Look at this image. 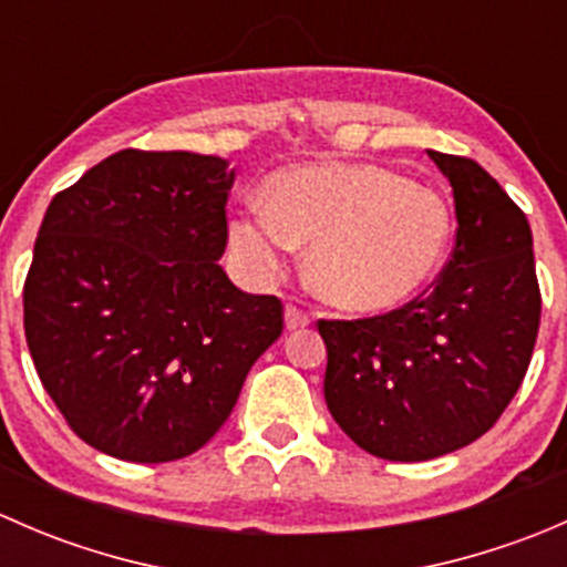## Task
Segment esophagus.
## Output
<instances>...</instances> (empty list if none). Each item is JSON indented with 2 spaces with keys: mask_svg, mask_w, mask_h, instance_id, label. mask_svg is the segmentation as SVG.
I'll list each match as a JSON object with an SVG mask.
<instances>
[{
  "mask_svg": "<svg viewBox=\"0 0 567 567\" xmlns=\"http://www.w3.org/2000/svg\"><path fill=\"white\" fill-rule=\"evenodd\" d=\"M285 326H288L290 331L305 329V326H310V312H305L301 307H296V305H288L285 307Z\"/></svg>",
  "mask_w": 567,
  "mask_h": 567,
  "instance_id": "34e87169",
  "label": "esophagus"
}]
</instances>
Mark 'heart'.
Listing matches in <instances>:
<instances>
[{
  "instance_id": "heart-1",
  "label": "heart",
  "mask_w": 567,
  "mask_h": 567,
  "mask_svg": "<svg viewBox=\"0 0 567 567\" xmlns=\"http://www.w3.org/2000/svg\"><path fill=\"white\" fill-rule=\"evenodd\" d=\"M453 236L442 194L381 164L318 162L279 169L266 203L230 221V247L251 277H271L312 244L318 293L348 312H390L436 277Z\"/></svg>"
}]
</instances>
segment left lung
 Segmentation results:
<instances>
[{
	"mask_svg": "<svg viewBox=\"0 0 567 567\" xmlns=\"http://www.w3.org/2000/svg\"><path fill=\"white\" fill-rule=\"evenodd\" d=\"M455 197L453 257L422 299L359 320H318L323 398L353 444L431 461L494 427L527 375L540 326L532 230L477 162L427 151Z\"/></svg>",
	"mask_w": 567,
	"mask_h": 567,
	"instance_id": "obj_1",
	"label": "left lung"
}]
</instances>
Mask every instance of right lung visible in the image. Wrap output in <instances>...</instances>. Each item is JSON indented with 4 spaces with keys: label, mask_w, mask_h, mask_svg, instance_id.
<instances>
[{
    "label": "right lung",
    "mask_w": 567,
    "mask_h": 567,
    "mask_svg": "<svg viewBox=\"0 0 567 567\" xmlns=\"http://www.w3.org/2000/svg\"><path fill=\"white\" fill-rule=\"evenodd\" d=\"M233 181L219 156L120 151L45 210L27 346L71 431L112 458L197 453L282 334V301L219 266Z\"/></svg>",
    "instance_id": "right-lung-1"
}]
</instances>
